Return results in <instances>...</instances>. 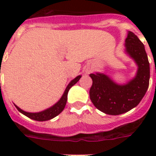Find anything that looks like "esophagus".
Wrapping results in <instances>:
<instances>
[{
    "label": "esophagus",
    "mask_w": 156,
    "mask_h": 156,
    "mask_svg": "<svg viewBox=\"0 0 156 156\" xmlns=\"http://www.w3.org/2000/svg\"><path fill=\"white\" fill-rule=\"evenodd\" d=\"M90 72H91V69L87 68V69H86V73H90Z\"/></svg>",
    "instance_id": "34e87169"
}]
</instances>
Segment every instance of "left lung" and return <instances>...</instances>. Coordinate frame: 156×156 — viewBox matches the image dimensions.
Returning <instances> with one entry per match:
<instances>
[{"instance_id":"left-lung-1","label":"left lung","mask_w":156,"mask_h":156,"mask_svg":"<svg viewBox=\"0 0 156 156\" xmlns=\"http://www.w3.org/2000/svg\"><path fill=\"white\" fill-rule=\"evenodd\" d=\"M124 52L138 67L135 76L127 83L119 84L100 72L90 74L93 82L90 89V100L96 108L108 115H120L135 108L149 87L150 64L145 47L131 31H128Z\"/></svg>"}]
</instances>
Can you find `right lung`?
<instances>
[{
    "mask_svg": "<svg viewBox=\"0 0 156 156\" xmlns=\"http://www.w3.org/2000/svg\"><path fill=\"white\" fill-rule=\"evenodd\" d=\"M81 77H82V75H78L75 78H73V80H71L70 83H69L68 86L66 87V90L64 91L63 95L61 97V99L56 104H53L52 107H50L48 108L43 110L41 112H26L23 109H21L17 105H15V107L21 113H23L26 116H27V117L32 119V120H35V121H45L51 120V119L54 118L55 116L59 115L61 112L63 111L65 107H66V102H67V95H68L69 90L74 84L78 83Z\"/></svg>",
    "mask_w": 156,
    "mask_h": 156,
    "instance_id": "obj_1",
    "label": "right lung"
}]
</instances>
